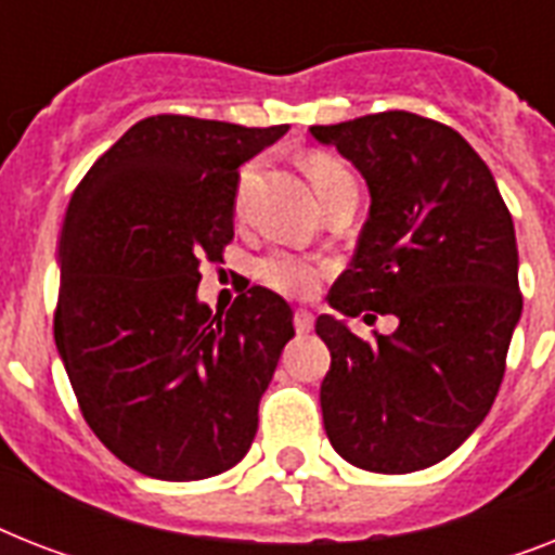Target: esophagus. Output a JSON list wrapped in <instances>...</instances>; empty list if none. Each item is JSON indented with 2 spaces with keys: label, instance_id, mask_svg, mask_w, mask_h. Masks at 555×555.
Returning <instances> with one entry per match:
<instances>
[{
  "label": "esophagus",
  "instance_id": "esophagus-1",
  "mask_svg": "<svg viewBox=\"0 0 555 555\" xmlns=\"http://www.w3.org/2000/svg\"><path fill=\"white\" fill-rule=\"evenodd\" d=\"M294 325L299 334H308V331L313 328V313L305 311V308H299V311L294 313Z\"/></svg>",
  "mask_w": 555,
  "mask_h": 555
}]
</instances>
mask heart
<instances>
[{
  "mask_svg": "<svg viewBox=\"0 0 555 555\" xmlns=\"http://www.w3.org/2000/svg\"><path fill=\"white\" fill-rule=\"evenodd\" d=\"M302 169L305 176L311 178V184L317 190V195H320V201H325V195L334 186H339L343 181L351 178L348 169L334 155H328V152H308L302 158ZM247 181H250V169L242 176L238 207H242ZM325 273H328L325 261L305 259V256H296V253H270V256L259 259V264H256V276H259L261 285H268L270 291L285 296H311L320 287Z\"/></svg>",
  "mask_w": 555,
  "mask_h": 555,
  "instance_id": "obj_1",
  "label": "heart"
}]
</instances>
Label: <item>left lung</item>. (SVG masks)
Wrapping results in <instances>:
<instances>
[{"instance_id": "obj_1", "label": "left lung", "mask_w": 555, "mask_h": 555, "mask_svg": "<svg viewBox=\"0 0 555 555\" xmlns=\"http://www.w3.org/2000/svg\"><path fill=\"white\" fill-rule=\"evenodd\" d=\"M311 134L337 146L371 192L331 308L401 322L365 344L345 320H317L331 351L320 388L325 431L360 469L417 473L452 455L499 395L521 317L513 216L490 167L438 120L379 112Z\"/></svg>"}]
</instances>
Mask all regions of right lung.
<instances>
[{
  "label": "right lung",
  "instance_id": "1",
  "mask_svg": "<svg viewBox=\"0 0 555 555\" xmlns=\"http://www.w3.org/2000/svg\"><path fill=\"white\" fill-rule=\"evenodd\" d=\"M285 132L146 117L68 201L56 351L100 443L150 478L224 473L256 438L294 311L259 285L227 313L195 294L201 261L233 242L238 167Z\"/></svg>",
  "mask_w": 555,
  "mask_h": 555
}]
</instances>
